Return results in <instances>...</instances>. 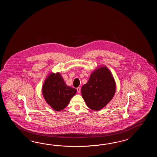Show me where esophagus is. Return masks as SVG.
Wrapping results in <instances>:
<instances>
[{
  "label": "esophagus",
  "instance_id": "34e87169",
  "mask_svg": "<svg viewBox=\"0 0 157 157\" xmlns=\"http://www.w3.org/2000/svg\"><path fill=\"white\" fill-rule=\"evenodd\" d=\"M77 93H80V91H81V88H80V87H77Z\"/></svg>",
  "mask_w": 157,
  "mask_h": 157
}]
</instances>
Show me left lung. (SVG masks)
<instances>
[{
  "label": "left lung",
  "mask_w": 157,
  "mask_h": 157,
  "mask_svg": "<svg viewBox=\"0 0 157 157\" xmlns=\"http://www.w3.org/2000/svg\"><path fill=\"white\" fill-rule=\"evenodd\" d=\"M116 90V81L110 71L100 66L93 71L87 82L82 86L81 94L87 107L99 110L113 99Z\"/></svg>",
  "instance_id": "obj_1"
}]
</instances>
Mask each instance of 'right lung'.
<instances>
[{
    "instance_id": "obj_1",
    "label": "right lung",
    "mask_w": 157,
    "mask_h": 157,
    "mask_svg": "<svg viewBox=\"0 0 157 157\" xmlns=\"http://www.w3.org/2000/svg\"><path fill=\"white\" fill-rule=\"evenodd\" d=\"M77 92L76 89L67 86L59 72H50L44 80L42 94L47 103L53 110H63Z\"/></svg>"
}]
</instances>
